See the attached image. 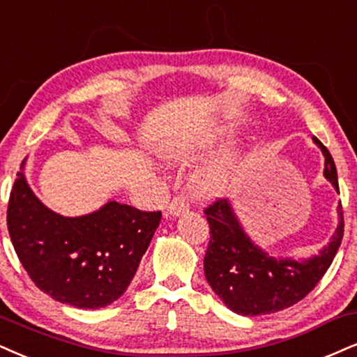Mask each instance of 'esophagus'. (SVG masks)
Instances as JSON below:
<instances>
[{"label": "esophagus", "mask_w": 357, "mask_h": 357, "mask_svg": "<svg viewBox=\"0 0 357 357\" xmlns=\"http://www.w3.org/2000/svg\"><path fill=\"white\" fill-rule=\"evenodd\" d=\"M187 212H188V204L183 197H175V199L169 204V206H167V213L175 218Z\"/></svg>", "instance_id": "esophagus-1"}]
</instances>
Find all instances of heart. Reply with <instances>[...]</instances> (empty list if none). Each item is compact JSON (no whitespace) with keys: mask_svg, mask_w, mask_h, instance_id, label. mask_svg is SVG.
I'll return each instance as SVG.
<instances>
[{"mask_svg":"<svg viewBox=\"0 0 357 357\" xmlns=\"http://www.w3.org/2000/svg\"><path fill=\"white\" fill-rule=\"evenodd\" d=\"M233 135H235V129L231 126H218L197 139H183L165 145L162 153L172 160L187 164L193 158L204 155L205 152H210L217 145L228 142ZM243 158L245 153L241 149H233L225 155L213 160L212 164L197 170L190 178V190L193 195L199 199H217L227 193L238 177Z\"/></svg>","mask_w":357,"mask_h":357,"instance_id":"b5f03b06","label":"heart"}]
</instances>
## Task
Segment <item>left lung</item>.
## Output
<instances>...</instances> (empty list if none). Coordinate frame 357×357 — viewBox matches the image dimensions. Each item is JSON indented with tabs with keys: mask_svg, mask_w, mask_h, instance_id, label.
I'll use <instances>...</instances> for the list:
<instances>
[{
	"mask_svg": "<svg viewBox=\"0 0 357 357\" xmlns=\"http://www.w3.org/2000/svg\"><path fill=\"white\" fill-rule=\"evenodd\" d=\"M324 155V177L340 193L331 153L313 137ZM210 243L204 258L205 278L228 310L241 316L270 314L296 305L318 284L336 257L344 231L342 206L329 243L310 258L273 257L255 243L241 225L231 202L217 200L205 208Z\"/></svg>",
	"mask_w": 357,
	"mask_h": 357,
	"instance_id": "8db88e82",
	"label": "left lung"
}]
</instances>
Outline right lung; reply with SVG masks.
I'll return each mask as SVG.
<instances>
[{"mask_svg":"<svg viewBox=\"0 0 357 357\" xmlns=\"http://www.w3.org/2000/svg\"><path fill=\"white\" fill-rule=\"evenodd\" d=\"M17 172L8 230L21 265L41 291L79 310L112 305L129 288L160 223V212L107 202L81 217L47 208Z\"/></svg>","mask_w":357,"mask_h":357,"instance_id":"1","label":"right lung"}]
</instances>
